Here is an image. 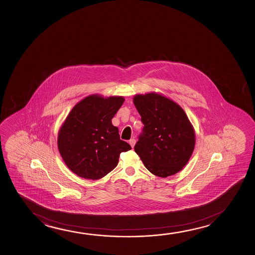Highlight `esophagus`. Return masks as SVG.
<instances>
[{"label":"esophagus","mask_w":255,"mask_h":255,"mask_svg":"<svg viewBox=\"0 0 255 255\" xmlns=\"http://www.w3.org/2000/svg\"><path fill=\"white\" fill-rule=\"evenodd\" d=\"M129 144H130V146L134 147L135 145V143H136V140L134 139V138H131V139L129 141Z\"/></svg>","instance_id":"34e87169"}]
</instances>
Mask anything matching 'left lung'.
Wrapping results in <instances>:
<instances>
[{"label":"left lung","instance_id":"1","mask_svg":"<svg viewBox=\"0 0 255 255\" xmlns=\"http://www.w3.org/2000/svg\"><path fill=\"white\" fill-rule=\"evenodd\" d=\"M133 103L143 124L134 147L152 174L166 178L181 171L195 147V131L184 110L156 92L136 94Z\"/></svg>","mask_w":255,"mask_h":255}]
</instances>
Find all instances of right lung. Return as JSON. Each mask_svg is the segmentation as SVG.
<instances>
[{"label": "right lung", "mask_w": 255, "mask_h": 255, "mask_svg": "<svg viewBox=\"0 0 255 255\" xmlns=\"http://www.w3.org/2000/svg\"><path fill=\"white\" fill-rule=\"evenodd\" d=\"M124 97L93 94L78 102L60 127L57 146L64 163L81 178L97 180L114 169L119 155L131 149L120 139L112 119Z\"/></svg>", "instance_id": "right-lung-1"}]
</instances>
